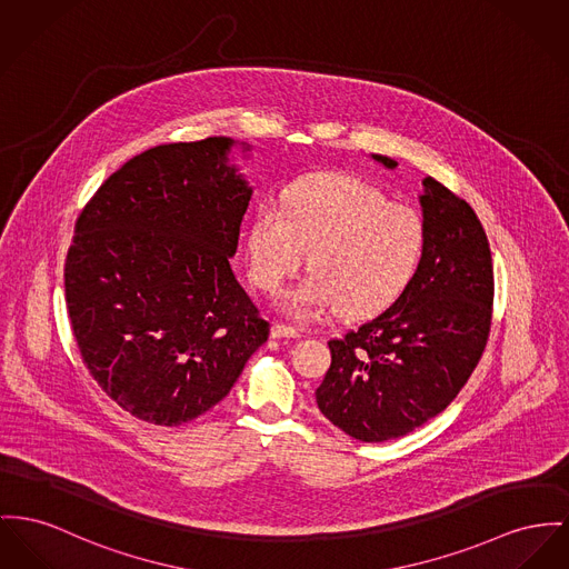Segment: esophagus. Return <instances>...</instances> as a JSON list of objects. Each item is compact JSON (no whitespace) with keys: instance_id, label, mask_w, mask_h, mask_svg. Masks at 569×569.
Returning <instances> with one entry per match:
<instances>
[{"instance_id":"34e87169","label":"esophagus","mask_w":569,"mask_h":569,"mask_svg":"<svg viewBox=\"0 0 569 569\" xmlns=\"http://www.w3.org/2000/svg\"><path fill=\"white\" fill-rule=\"evenodd\" d=\"M271 337L273 339H300V332L296 328L284 326V323H273L271 326Z\"/></svg>"}]
</instances>
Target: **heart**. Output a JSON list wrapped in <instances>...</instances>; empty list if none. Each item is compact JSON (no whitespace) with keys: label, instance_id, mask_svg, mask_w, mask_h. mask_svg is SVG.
<instances>
[{"label":"heart","instance_id":"b5f03b06","mask_svg":"<svg viewBox=\"0 0 569 569\" xmlns=\"http://www.w3.org/2000/svg\"><path fill=\"white\" fill-rule=\"evenodd\" d=\"M250 276L269 296L302 269L312 271L282 298V310L310 319L328 308L351 319L378 315L415 282L427 252L422 213L390 202L349 174H310L263 204L246 234Z\"/></svg>","mask_w":569,"mask_h":569}]
</instances>
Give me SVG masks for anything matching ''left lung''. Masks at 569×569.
Here are the masks:
<instances>
[{"instance_id":"obj_1","label":"left lung","mask_w":569,"mask_h":569,"mask_svg":"<svg viewBox=\"0 0 569 569\" xmlns=\"http://www.w3.org/2000/svg\"><path fill=\"white\" fill-rule=\"evenodd\" d=\"M373 159L386 168L397 161ZM427 252L410 289L376 319L328 342L321 415L360 442H386L438 417L479 365L492 326L490 243L472 207L436 179L418 196Z\"/></svg>"}]
</instances>
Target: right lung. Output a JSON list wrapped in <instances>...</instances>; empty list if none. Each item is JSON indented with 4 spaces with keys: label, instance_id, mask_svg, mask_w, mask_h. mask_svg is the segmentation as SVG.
<instances>
[{
    "label": "right lung",
    "instance_id": "obj_1",
    "mask_svg": "<svg viewBox=\"0 0 569 569\" xmlns=\"http://www.w3.org/2000/svg\"><path fill=\"white\" fill-rule=\"evenodd\" d=\"M232 144L140 152L77 218L64 289L81 360L112 401L152 425L220 403L269 337L230 267L252 198L228 163Z\"/></svg>",
    "mask_w": 569,
    "mask_h": 569
}]
</instances>
